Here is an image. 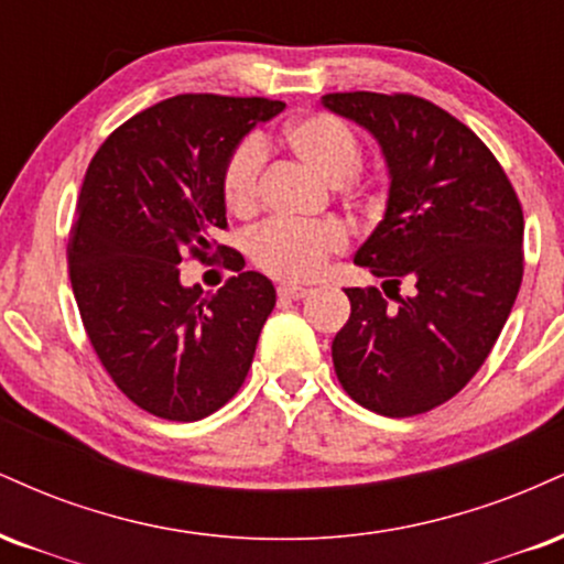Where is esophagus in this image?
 <instances>
[{
    "mask_svg": "<svg viewBox=\"0 0 564 564\" xmlns=\"http://www.w3.org/2000/svg\"><path fill=\"white\" fill-rule=\"evenodd\" d=\"M311 293L308 288H301V284H280V288H276V295L280 297H288V301H301V297H306Z\"/></svg>",
    "mask_w": 564,
    "mask_h": 564,
    "instance_id": "esophagus-1",
    "label": "esophagus"
}]
</instances>
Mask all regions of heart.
<instances>
[{
    "label": "heart",
    "instance_id": "b5f03b06",
    "mask_svg": "<svg viewBox=\"0 0 564 564\" xmlns=\"http://www.w3.org/2000/svg\"><path fill=\"white\" fill-rule=\"evenodd\" d=\"M288 148L329 184L346 182L359 171L364 150L356 131L329 112H308L284 129ZM263 184V144L256 137L235 144L221 169L224 205L237 216L258 208ZM348 231L337 221H269L248 240L250 258L282 280H311L327 261L346 250Z\"/></svg>",
    "mask_w": 564,
    "mask_h": 564
}]
</instances>
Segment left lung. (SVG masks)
I'll return each instance as SVG.
<instances>
[{
    "instance_id": "8db88e82",
    "label": "left lung",
    "mask_w": 564,
    "mask_h": 564,
    "mask_svg": "<svg viewBox=\"0 0 564 564\" xmlns=\"http://www.w3.org/2000/svg\"><path fill=\"white\" fill-rule=\"evenodd\" d=\"M324 108L369 129L390 171L386 218L354 261L386 280L346 288L335 375L356 403L414 416L454 399L499 340L522 269V205L486 142L430 99L335 91ZM401 281L413 295L401 296Z\"/></svg>"
}]
</instances>
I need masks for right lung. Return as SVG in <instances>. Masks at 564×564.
I'll use <instances>...</instances> for the list:
<instances>
[{
    "instance_id": "1",
    "label": "right lung",
    "mask_w": 564,
    "mask_h": 564,
    "mask_svg": "<svg viewBox=\"0 0 564 564\" xmlns=\"http://www.w3.org/2000/svg\"><path fill=\"white\" fill-rule=\"evenodd\" d=\"M284 102L176 95L137 112L86 169L68 240L73 295L99 364L129 401L197 422L242 388L274 284L229 245L221 169L256 121ZM225 258L238 271L214 296L182 289L177 263Z\"/></svg>"
}]
</instances>
